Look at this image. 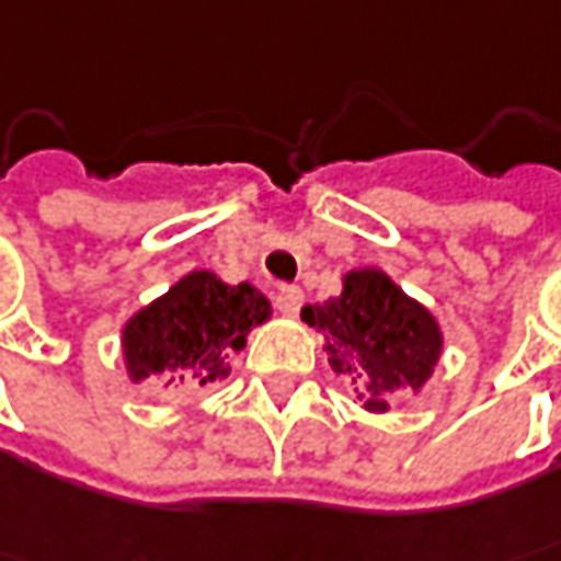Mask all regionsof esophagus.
<instances>
[{
    "instance_id": "1",
    "label": "esophagus",
    "mask_w": 561,
    "mask_h": 561,
    "mask_svg": "<svg viewBox=\"0 0 561 561\" xmlns=\"http://www.w3.org/2000/svg\"><path fill=\"white\" fill-rule=\"evenodd\" d=\"M301 305H305L301 288H282L279 295H276V310H279L282 317H298Z\"/></svg>"
}]
</instances>
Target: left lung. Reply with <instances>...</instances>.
Returning a JSON list of instances; mask_svg holds the SVG:
<instances>
[{
  "instance_id": "left-lung-1",
  "label": "left lung",
  "mask_w": 561,
  "mask_h": 561,
  "mask_svg": "<svg viewBox=\"0 0 561 561\" xmlns=\"http://www.w3.org/2000/svg\"><path fill=\"white\" fill-rule=\"evenodd\" d=\"M301 320L323 335L332 374L352 379L370 414H386L396 392L421 396L446 348L436 313L379 266L348 270L342 295L305 305Z\"/></svg>"
}]
</instances>
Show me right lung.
Here are the masks:
<instances>
[{
  "mask_svg": "<svg viewBox=\"0 0 561 561\" xmlns=\"http://www.w3.org/2000/svg\"><path fill=\"white\" fill-rule=\"evenodd\" d=\"M270 317V298L251 282L229 285L209 270H191L122 323L128 382L162 377L184 392L216 386L232 374L229 354Z\"/></svg>",
  "mask_w": 561,
  "mask_h": 561,
  "instance_id": "obj_1",
  "label": "right lung"
}]
</instances>
